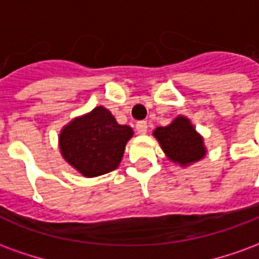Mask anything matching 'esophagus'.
Returning <instances> with one entry per match:
<instances>
[{
	"label": "esophagus",
	"instance_id": "esophagus-1",
	"mask_svg": "<svg viewBox=\"0 0 259 259\" xmlns=\"http://www.w3.org/2000/svg\"><path fill=\"white\" fill-rule=\"evenodd\" d=\"M147 129H148V126H147V122H144V120L136 123V130H137L139 135H146Z\"/></svg>",
	"mask_w": 259,
	"mask_h": 259
}]
</instances>
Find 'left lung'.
Segmentation results:
<instances>
[{
  "label": "left lung",
  "instance_id": "8db88e82",
  "mask_svg": "<svg viewBox=\"0 0 259 259\" xmlns=\"http://www.w3.org/2000/svg\"><path fill=\"white\" fill-rule=\"evenodd\" d=\"M170 162L187 168L206 155L204 137L195 130L187 116L179 115L168 124L152 132Z\"/></svg>",
  "mask_w": 259,
  "mask_h": 259
}]
</instances>
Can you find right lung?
I'll return each instance as SVG.
<instances>
[{
  "label": "right lung",
  "instance_id": "obj_1",
  "mask_svg": "<svg viewBox=\"0 0 259 259\" xmlns=\"http://www.w3.org/2000/svg\"><path fill=\"white\" fill-rule=\"evenodd\" d=\"M135 132L119 124L107 108L96 107L65 124L58 146L65 161L84 178H97L118 168Z\"/></svg>",
  "mask_w": 259,
  "mask_h": 259
}]
</instances>
